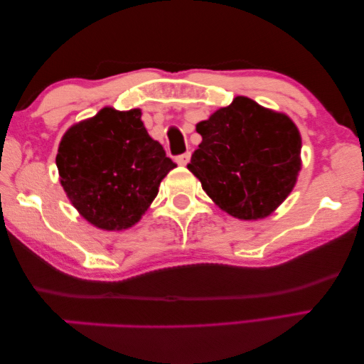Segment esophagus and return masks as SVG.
I'll use <instances>...</instances> for the list:
<instances>
[{"label":"esophagus","instance_id":"1","mask_svg":"<svg viewBox=\"0 0 364 364\" xmlns=\"http://www.w3.org/2000/svg\"><path fill=\"white\" fill-rule=\"evenodd\" d=\"M188 161H190V151L182 153V154H178V156H177V163L181 166H186Z\"/></svg>","mask_w":364,"mask_h":364}]
</instances>
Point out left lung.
<instances>
[{
	"label": "left lung",
	"mask_w": 364,
	"mask_h": 364,
	"mask_svg": "<svg viewBox=\"0 0 364 364\" xmlns=\"http://www.w3.org/2000/svg\"><path fill=\"white\" fill-rule=\"evenodd\" d=\"M187 168L208 196L238 219L269 216L287 198L301 168V139L290 119L237 97L200 124Z\"/></svg>",
	"instance_id": "obj_1"
}]
</instances>
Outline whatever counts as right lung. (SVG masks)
Here are the masks:
<instances>
[{
    "label": "right lung",
    "instance_id": "obj_1",
    "mask_svg": "<svg viewBox=\"0 0 364 364\" xmlns=\"http://www.w3.org/2000/svg\"><path fill=\"white\" fill-rule=\"evenodd\" d=\"M140 109L103 108L64 134L56 156L61 186L88 223L132 228L176 163L148 135Z\"/></svg>",
    "mask_w": 364,
    "mask_h": 364
}]
</instances>
